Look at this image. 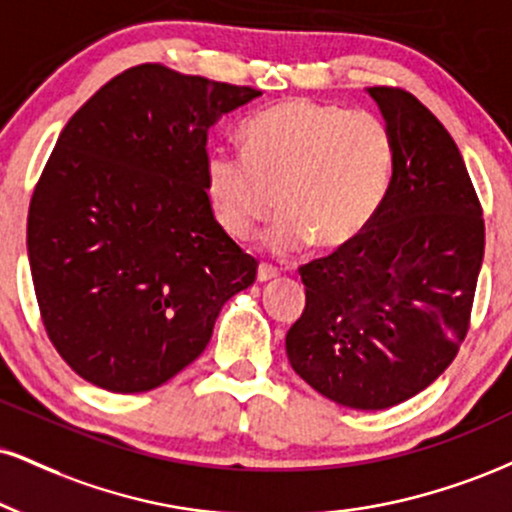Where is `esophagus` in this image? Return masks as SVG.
<instances>
[{"label": "esophagus", "mask_w": 512, "mask_h": 512, "mask_svg": "<svg viewBox=\"0 0 512 512\" xmlns=\"http://www.w3.org/2000/svg\"><path fill=\"white\" fill-rule=\"evenodd\" d=\"M276 276H279V269L276 267H272V264H267V262H262L260 264V269H257V281H272V279H276Z\"/></svg>", "instance_id": "esophagus-1"}]
</instances>
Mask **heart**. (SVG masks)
Wrapping results in <instances>:
<instances>
[{
  "label": "heart",
  "instance_id": "obj_1",
  "mask_svg": "<svg viewBox=\"0 0 512 512\" xmlns=\"http://www.w3.org/2000/svg\"><path fill=\"white\" fill-rule=\"evenodd\" d=\"M240 135L243 152L217 147L205 166L214 217L231 238H250L279 209L269 248L338 250L379 212L396 157L379 114L295 97L257 112Z\"/></svg>",
  "mask_w": 512,
  "mask_h": 512
}]
</instances>
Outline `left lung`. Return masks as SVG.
Segmentation results:
<instances>
[{"label":"left lung","mask_w":512,"mask_h":512,"mask_svg":"<svg viewBox=\"0 0 512 512\" xmlns=\"http://www.w3.org/2000/svg\"><path fill=\"white\" fill-rule=\"evenodd\" d=\"M396 157L389 190L346 248L298 269L305 310L286 355L312 389L355 410L439 379L470 329L484 257L477 190L451 133L403 88H369Z\"/></svg>","instance_id":"left-lung-1"}]
</instances>
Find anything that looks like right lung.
Listing matches in <instances>:
<instances>
[{
  "label": "right lung",
  "mask_w": 512,
  "mask_h": 512,
  "mask_svg": "<svg viewBox=\"0 0 512 512\" xmlns=\"http://www.w3.org/2000/svg\"><path fill=\"white\" fill-rule=\"evenodd\" d=\"M262 95L164 64L119 73L61 131L28 209L45 331L78 377L143 393L188 367L257 260L214 219L207 131Z\"/></svg>",
  "instance_id": "1"
}]
</instances>
